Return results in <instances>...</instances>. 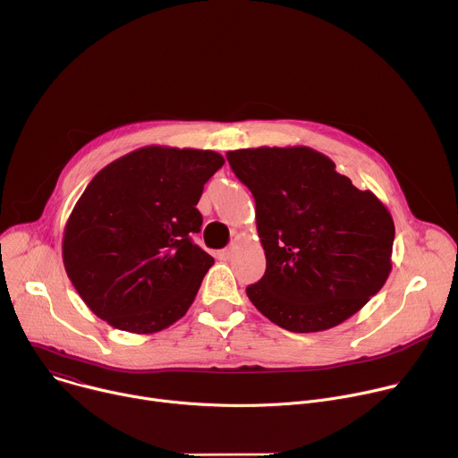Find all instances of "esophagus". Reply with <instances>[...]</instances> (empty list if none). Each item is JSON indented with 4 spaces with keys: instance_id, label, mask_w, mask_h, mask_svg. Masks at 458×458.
Segmentation results:
<instances>
[{
    "instance_id": "34e87169",
    "label": "esophagus",
    "mask_w": 458,
    "mask_h": 458,
    "mask_svg": "<svg viewBox=\"0 0 458 458\" xmlns=\"http://www.w3.org/2000/svg\"><path fill=\"white\" fill-rule=\"evenodd\" d=\"M216 255H217L219 260H228V259L232 257V250H230V248H225V250H219Z\"/></svg>"
}]
</instances>
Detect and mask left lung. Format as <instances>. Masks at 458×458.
Instances as JSON below:
<instances>
[{
  "mask_svg": "<svg viewBox=\"0 0 458 458\" xmlns=\"http://www.w3.org/2000/svg\"><path fill=\"white\" fill-rule=\"evenodd\" d=\"M255 199L266 273L246 287L253 306L291 333L331 329L374 296L392 269L386 207L310 147L230 150Z\"/></svg>",
  "mask_w": 458,
  "mask_h": 458,
  "instance_id": "8db88e82",
  "label": "left lung"
}]
</instances>
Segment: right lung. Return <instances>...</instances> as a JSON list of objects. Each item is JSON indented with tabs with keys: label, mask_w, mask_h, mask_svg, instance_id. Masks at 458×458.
Returning <instances> with one entry per match:
<instances>
[{
	"label": "right lung",
	"mask_w": 458,
	"mask_h": 458,
	"mask_svg": "<svg viewBox=\"0 0 458 458\" xmlns=\"http://www.w3.org/2000/svg\"><path fill=\"white\" fill-rule=\"evenodd\" d=\"M214 150L141 147L104 167L79 198L63 237L66 273L109 326L150 335L180 320L214 259L194 244Z\"/></svg>",
	"instance_id": "add662e5"
}]
</instances>
